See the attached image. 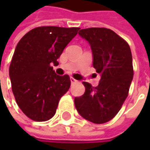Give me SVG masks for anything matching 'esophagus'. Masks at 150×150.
Instances as JSON below:
<instances>
[{
    "instance_id": "esophagus-1",
    "label": "esophagus",
    "mask_w": 150,
    "mask_h": 150,
    "mask_svg": "<svg viewBox=\"0 0 150 150\" xmlns=\"http://www.w3.org/2000/svg\"><path fill=\"white\" fill-rule=\"evenodd\" d=\"M70 81H71V83H75V82H77V80H75V78H73V77L70 78Z\"/></svg>"
}]
</instances>
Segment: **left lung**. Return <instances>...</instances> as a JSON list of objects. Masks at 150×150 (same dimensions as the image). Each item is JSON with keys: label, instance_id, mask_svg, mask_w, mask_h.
<instances>
[{"label": "left lung", "instance_id": "obj_1", "mask_svg": "<svg viewBox=\"0 0 150 150\" xmlns=\"http://www.w3.org/2000/svg\"><path fill=\"white\" fill-rule=\"evenodd\" d=\"M93 54V67L101 75L97 87L83 81L85 93L75 98L78 113L86 120L101 124L113 119L126 100L134 70L129 44L105 28L81 29Z\"/></svg>", "mask_w": 150, "mask_h": 150}]
</instances>
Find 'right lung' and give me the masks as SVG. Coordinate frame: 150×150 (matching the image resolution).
Returning a JSON list of instances; mask_svg holds the SVG:
<instances>
[{"label": "right lung", "instance_id": "1", "mask_svg": "<svg viewBox=\"0 0 150 150\" xmlns=\"http://www.w3.org/2000/svg\"><path fill=\"white\" fill-rule=\"evenodd\" d=\"M79 29L38 27L16 46L9 66L12 91L19 108L31 120L51 119L61 97L69 89V76L56 75L51 64H58L57 59Z\"/></svg>", "mask_w": 150, "mask_h": 150}]
</instances>
